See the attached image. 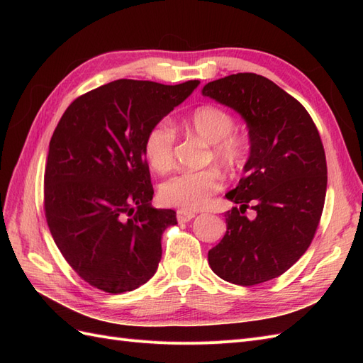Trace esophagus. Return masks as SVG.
Returning <instances> with one entry per match:
<instances>
[{
    "label": "esophagus",
    "instance_id": "obj_1",
    "mask_svg": "<svg viewBox=\"0 0 363 363\" xmlns=\"http://www.w3.org/2000/svg\"><path fill=\"white\" fill-rule=\"evenodd\" d=\"M194 216H195V212H192V211H186V208H179L177 211L179 223H188Z\"/></svg>",
    "mask_w": 363,
    "mask_h": 363
}]
</instances>
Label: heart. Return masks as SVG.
I'll return each instance as SVG.
<instances>
[{
	"label": "heart",
	"mask_w": 363,
	"mask_h": 363,
	"mask_svg": "<svg viewBox=\"0 0 363 363\" xmlns=\"http://www.w3.org/2000/svg\"><path fill=\"white\" fill-rule=\"evenodd\" d=\"M235 118L218 106H201L184 121V128L212 145V157L228 171L244 167L250 151L245 133L235 131ZM175 130L168 121H159L144 139V156L152 171L167 172L174 163ZM224 186L223 175L215 169L182 172L160 186L162 203L186 211H199L211 203Z\"/></svg>",
	"instance_id": "1"
}]
</instances>
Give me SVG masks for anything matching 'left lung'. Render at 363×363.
I'll return each mask as SVG.
<instances>
[{"label": "left lung", "instance_id": "1", "mask_svg": "<svg viewBox=\"0 0 363 363\" xmlns=\"http://www.w3.org/2000/svg\"><path fill=\"white\" fill-rule=\"evenodd\" d=\"M203 95L233 108L248 127L244 177L227 199V232L208 251L216 276L252 286L288 271L309 248L327 191L323 142L306 108L276 83L252 72L207 83ZM251 205L257 216L243 213Z\"/></svg>", "mask_w": 363, "mask_h": 363}]
</instances>
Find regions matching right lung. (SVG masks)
<instances>
[{"mask_svg":"<svg viewBox=\"0 0 363 363\" xmlns=\"http://www.w3.org/2000/svg\"><path fill=\"white\" fill-rule=\"evenodd\" d=\"M199 84L115 80L60 118L43 179L45 216L63 257L91 286L123 294L157 271L162 235L177 218L151 206L144 139Z\"/></svg>","mask_w":363,"mask_h":363,"instance_id":"add662e5","label":"right lung"}]
</instances>
